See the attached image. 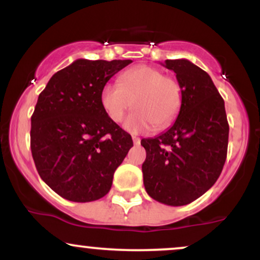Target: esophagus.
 I'll return each instance as SVG.
<instances>
[{"label":"esophagus","instance_id":"1","mask_svg":"<svg viewBox=\"0 0 260 260\" xmlns=\"http://www.w3.org/2000/svg\"><path fill=\"white\" fill-rule=\"evenodd\" d=\"M132 139H133V143H134V144H136V145L140 144V138H139V137L133 136V137H132Z\"/></svg>","mask_w":260,"mask_h":260}]
</instances>
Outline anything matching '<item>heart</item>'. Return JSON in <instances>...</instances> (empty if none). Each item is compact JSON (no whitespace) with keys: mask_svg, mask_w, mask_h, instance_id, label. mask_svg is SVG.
Returning a JSON list of instances; mask_svg holds the SVG:
<instances>
[{"mask_svg":"<svg viewBox=\"0 0 260 260\" xmlns=\"http://www.w3.org/2000/svg\"><path fill=\"white\" fill-rule=\"evenodd\" d=\"M117 84H106L101 91V105L116 123L123 120L131 107L136 109L124 121L132 133H145L151 128L164 129L177 118L182 107V86L172 76L140 64L118 77Z\"/></svg>","mask_w":260,"mask_h":260,"instance_id":"1","label":"heart"}]
</instances>
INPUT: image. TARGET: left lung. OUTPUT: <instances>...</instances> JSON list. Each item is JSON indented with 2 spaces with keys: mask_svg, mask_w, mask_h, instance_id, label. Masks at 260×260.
Wrapping results in <instances>:
<instances>
[{
  "mask_svg": "<svg viewBox=\"0 0 260 260\" xmlns=\"http://www.w3.org/2000/svg\"><path fill=\"white\" fill-rule=\"evenodd\" d=\"M182 86V107L175 123L155 138L142 139L145 190L155 201L181 207L214 186L229 144L225 103L209 74L188 59H166Z\"/></svg>",
  "mask_w": 260,
  "mask_h": 260,
  "instance_id": "obj_1",
  "label": "left lung"
}]
</instances>
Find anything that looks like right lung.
<instances>
[{
	"label": "right lung",
	"instance_id": "add662e5",
	"mask_svg": "<svg viewBox=\"0 0 260 260\" xmlns=\"http://www.w3.org/2000/svg\"><path fill=\"white\" fill-rule=\"evenodd\" d=\"M131 59L80 58L51 77L31 116L30 148L43 181L67 201L103 198L132 137L111 121L101 91Z\"/></svg>",
	"mask_w": 260,
	"mask_h": 260
}]
</instances>
